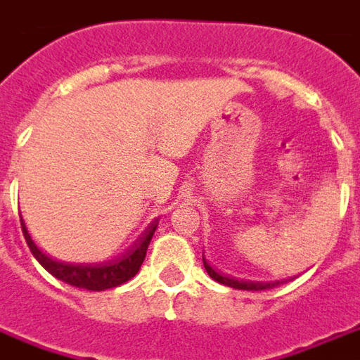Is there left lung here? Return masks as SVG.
<instances>
[{
  "mask_svg": "<svg viewBox=\"0 0 360 360\" xmlns=\"http://www.w3.org/2000/svg\"><path fill=\"white\" fill-rule=\"evenodd\" d=\"M202 263H205L206 273L212 276L216 283L232 286V288H238V290H267V288H273V286L283 283V281H271V283H261V281H238V278H233V276L222 275V273L214 271V269L208 265V261H206L205 257H202Z\"/></svg>",
  "mask_w": 360,
  "mask_h": 360,
  "instance_id": "8db88e82",
  "label": "left lung"
}]
</instances>
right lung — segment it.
<instances>
[{"label":"right lung","mask_w":360,"mask_h":360,"mask_svg":"<svg viewBox=\"0 0 360 360\" xmlns=\"http://www.w3.org/2000/svg\"><path fill=\"white\" fill-rule=\"evenodd\" d=\"M21 228L31 253L50 275L64 281L68 285L85 288V290H107V288H115V286L127 283L140 271L146 259L148 245H150L155 228H158V218L154 222H150L144 233L122 255L115 257L112 261H103V263H62V261H56V259L49 257L46 253L39 250V245L32 241L22 218Z\"/></svg>","instance_id":"right-lung-1"}]
</instances>
